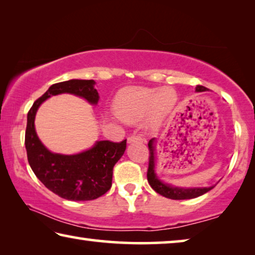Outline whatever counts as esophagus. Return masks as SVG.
Returning <instances> with one entry per match:
<instances>
[{
  "mask_svg": "<svg viewBox=\"0 0 255 255\" xmlns=\"http://www.w3.org/2000/svg\"><path fill=\"white\" fill-rule=\"evenodd\" d=\"M128 144H131V143H135V141H141V143H146V140L144 138H141L140 136H135V135H131L128 137Z\"/></svg>",
  "mask_w": 255,
  "mask_h": 255,
  "instance_id": "esophagus-1",
  "label": "esophagus"
}]
</instances>
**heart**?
<instances>
[{
  "label": "heart",
  "mask_w": 255,
  "mask_h": 255,
  "mask_svg": "<svg viewBox=\"0 0 255 255\" xmlns=\"http://www.w3.org/2000/svg\"><path fill=\"white\" fill-rule=\"evenodd\" d=\"M178 102V94L172 88H125L115 99L114 110L118 117L127 123H135L147 116L149 126H157Z\"/></svg>",
  "instance_id": "heart-1"
}]
</instances>
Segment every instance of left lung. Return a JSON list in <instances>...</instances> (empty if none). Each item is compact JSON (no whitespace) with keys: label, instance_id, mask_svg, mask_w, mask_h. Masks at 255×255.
Instances as JSON below:
<instances>
[{"label":"left lung","instance_id":"left-lung-1","mask_svg":"<svg viewBox=\"0 0 255 255\" xmlns=\"http://www.w3.org/2000/svg\"><path fill=\"white\" fill-rule=\"evenodd\" d=\"M208 91V89L202 85L196 86V92H205ZM156 139L152 138L148 141V148H149V164H148V171H147V180L150 187L153 188L159 195L169 198V199L173 200H184V199H193L199 196L205 195L206 192L210 191L215 185L211 187H204V188H182V187H175L169 183L163 182L161 179H158L156 175V163H157V156H156Z\"/></svg>","mask_w":255,"mask_h":255}]
</instances>
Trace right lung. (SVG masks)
Segmentation results:
<instances>
[{
    "instance_id": "1",
    "label": "right lung",
    "mask_w": 255,
    "mask_h": 255,
    "mask_svg": "<svg viewBox=\"0 0 255 255\" xmlns=\"http://www.w3.org/2000/svg\"><path fill=\"white\" fill-rule=\"evenodd\" d=\"M93 80H70L50 86L34 101L28 112L24 144L33 173L47 189L72 201L93 200L111 188L115 164L126 150V139L120 143L98 140L84 152L64 155L53 153L41 143L34 128V118L42 102L63 93L83 98L97 106L100 97Z\"/></svg>"
}]
</instances>
